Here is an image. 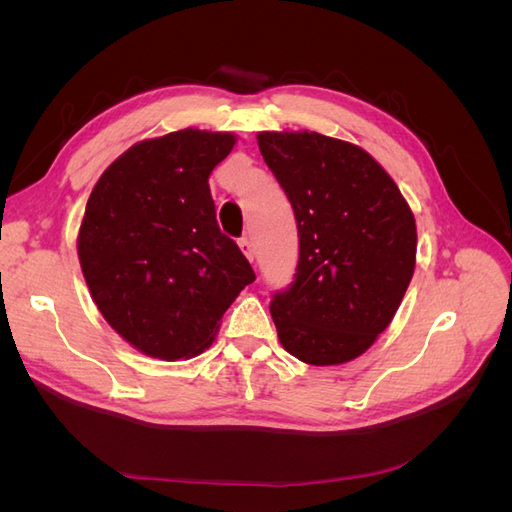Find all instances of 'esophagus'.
Segmentation results:
<instances>
[{
  "mask_svg": "<svg viewBox=\"0 0 512 512\" xmlns=\"http://www.w3.org/2000/svg\"><path fill=\"white\" fill-rule=\"evenodd\" d=\"M239 247H241V252L245 254V258L250 260V262H254L256 252H254V243H252V239H250V237H243V239H239Z\"/></svg>",
  "mask_w": 512,
  "mask_h": 512,
  "instance_id": "34e87169",
  "label": "esophagus"
}]
</instances>
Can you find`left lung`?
Wrapping results in <instances>:
<instances>
[{"mask_svg":"<svg viewBox=\"0 0 512 512\" xmlns=\"http://www.w3.org/2000/svg\"><path fill=\"white\" fill-rule=\"evenodd\" d=\"M299 228V265L271 301L282 346L342 365L389 327L416 265V222L391 175L359 145L318 132H258Z\"/></svg>","mask_w":512,"mask_h":512,"instance_id":"left-lung-1","label":"left lung"}]
</instances>
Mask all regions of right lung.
I'll list each match as a JSON object with an SVG mask.
<instances>
[{
	"mask_svg": "<svg viewBox=\"0 0 512 512\" xmlns=\"http://www.w3.org/2000/svg\"><path fill=\"white\" fill-rule=\"evenodd\" d=\"M237 143L185 128L132 145L91 190L76 252L100 314L153 359L209 348L239 292L256 280L215 220L209 175Z\"/></svg>",
	"mask_w": 512,
	"mask_h": 512,
	"instance_id": "right-lung-1",
	"label": "right lung"
}]
</instances>
